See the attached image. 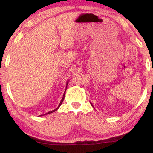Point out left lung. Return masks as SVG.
Segmentation results:
<instances>
[{"instance_id": "1", "label": "left lung", "mask_w": 153, "mask_h": 153, "mask_svg": "<svg viewBox=\"0 0 153 153\" xmlns=\"http://www.w3.org/2000/svg\"><path fill=\"white\" fill-rule=\"evenodd\" d=\"M91 105H92V104H91Z\"/></svg>"}]
</instances>
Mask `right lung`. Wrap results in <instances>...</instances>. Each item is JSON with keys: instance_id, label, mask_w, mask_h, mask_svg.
Instances as JSON below:
<instances>
[{"instance_id": "1", "label": "right lung", "mask_w": 153, "mask_h": 153, "mask_svg": "<svg viewBox=\"0 0 153 153\" xmlns=\"http://www.w3.org/2000/svg\"><path fill=\"white\" fill-rule=\"evenodd\" d=\"M68 81L67 82V85H68ZM66 88H67V86H66ZM65 91H66V90H65ZM65 93H64V95H63V96H62V100H61L60 101V103H59V106H58V107H57V108H55V109L54 110H53V111H49V112H47V114H44V115H46V114H51V113H52V112H54V111H57V109H58L59 108V107L60 106V105L62 104V103L63 102V101H64V99H65ZM41 116H42V115H41Z\"/></svg>"}]
</instances>
